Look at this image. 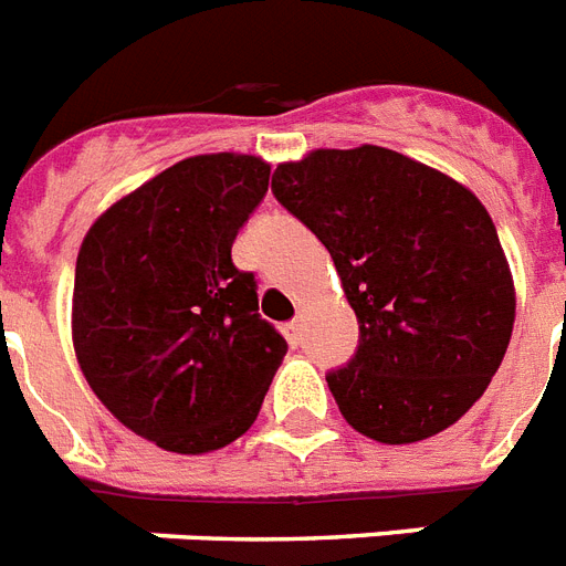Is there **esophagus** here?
Wrapping results in <instances>:
<instances>
[{
  "label": "esophagus",
  "instance_id": "1",
  "mask_svg": "<svg viewBox=\"0 0 566 566\" xmlns=\"http://www.w3.org/2000/svg\"><path fill=\"white\" fill-rule=\"evenodd\" d=\"M283 333H286L289 345L297 347V345H301V342H304V321H301V318L289 321L286 327H283Z\"/></svg>",
  "mask_w": 566,
  "mask_h": 566
}]
</instances>
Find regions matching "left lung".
I'll return each mask as SVG.
<instances>
[{
    "instance_id": "left-lung-1",
    "label": "left lung",
    "mask_w": 566,
    "mask_h": 566,
    "mask_svg": "<svg viewBox=\"0 0 566 566\" xmlns=\"http://www.w3.org/2000/svg\"><path fill=\"white\" fill-rule=\"evenodd\" d=\"M274 196L324 242L359 321L327 386L356 432L415 444L453 427L500 368L517 292L485 205L382 146L280 163Z\"/></svg>"
}]
</instances>
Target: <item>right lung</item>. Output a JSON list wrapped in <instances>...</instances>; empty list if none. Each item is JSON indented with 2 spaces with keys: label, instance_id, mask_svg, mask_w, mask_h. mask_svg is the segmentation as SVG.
<instances>
[{
  "label": "right lung",
  "instance_id": "obj_1",
  "mask_svg": "<svg viewBox=\"0 0 566 566\" xmlns=\"http://www.w3.org/2000/svg\"><path fill=\"white\" fill-rule=\"evenodd\" d=\"M256 155H196L93 221L78 248L72 347L93 395L151 444L212 453L245 436L286 356L230 248L269 189Z\"/></svg>",
  "mask_w": 566,
  "mask_h": 566
}]
</instances>
